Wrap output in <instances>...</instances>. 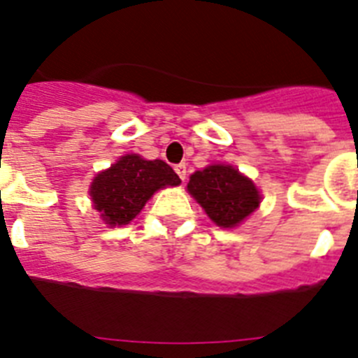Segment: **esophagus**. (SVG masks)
Instances as JSON below:
<instances>
[{"label":"esophagus","instance_id":"esophagus-1","mask_svg":"<svg viewBox=\"0 0 358 358\" xmlns=\"http://www.w3.org/2000/svg\"><path fill=\"white\" fill-rule=\"evenodd\" d=\"M173 170H176V173H177V176L181 177L182 181H185V179H186V164H185V163H179V164H176V169H173Z\"/></svg>","mask_w":358,"mask_h":358}]
</instances>
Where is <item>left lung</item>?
I'll return each instance as SVG.
<instances>
[{
	"label": "left lung",
	"mask_w": 358,
	"mask_h": 358,
	"mask_svg": "<svg viewBox=\"0 0 358 358\" xmlns=\"http://www.w3.org/2000/svg\"><path fill=\"white\" fill-rule=\"evenodd\" d=\"M188 192L220 227H235L260 204L252 181L229 164H213L189 177Z\"/></svg>",
	"instance_id": "left-lung-1"
}]
</instances>
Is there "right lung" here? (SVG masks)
I'll return each mask as SVG.
<instances>
[{"instance_id": "obj_1", "label": "right lung", "mask_w": 358, "mask_h": 358, "mask_svg": "<svg viewBox=\"0 0 358 358\" xmlns=\"http://www.w3.org/2000/svg\"><path fill=\"white\" fill-rule=\"evenodd\" d=\"M179 182V176L164 161H147L129 154L94 177L90 195L94 210L102 213L109 226H123L140 213L156 189Z\"/></svg>"}]
</instances>
